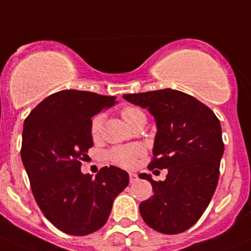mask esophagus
I'll return each mask as SVG.
<instances>
[{
  "label": "esophagus",
  "mask_w": 251,
  "mask_h": 251,
  "mask_svg": "<svg viewBox=\"0 0 251 251\" xmlns=\"http://www.w3.org/2000/svg\"><path fill=\"white\" fill-rule=\"evenodd\" d=\"M137 178H138V176H137V174H134V173H130V182L131 183L136 182Z\"/></svg>",
  "instance_id": "34e87169"
}]
</instances>
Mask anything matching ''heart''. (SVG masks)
Returning <instances> with one entry per match:
<instances>
[{
  "instance_id": "obj_1",
  "label": "heart",
  "mask_w": 251,
  "mask_h": 251,
  "mask_svg": "<svg viewBox=\"0 0 251 251\" xmlns=\"http://www.w3.org/2000/svg\"><path fill=\"white\" fill-rule=\"evenodd\" d=\"M121 115L124 120L128 125L133 126L137 121L147 119L145 113L142 108L137 106H126L121 109ZM104 120L103 113H98L90 120V134L94 139L99 138L102 130ZM145 150L140 144H128V145H118L109 150L108 156L114 163L119 164L121 167L131 168L136 164L137 158L144 155Z\"/></svg>"
}]
</instances>
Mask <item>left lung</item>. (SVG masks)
<instances>
[{
    "label": "left lung",
    "mask_w": 251,
    "mask_h": 251,
    "mask_svg": "<svg viewBox=\"0 0 251 251\" xmlns=\"http://www.w3.org/2000/svg\"><path fill=\"white\" fill-rule=\"evenodd\" d=\"M148 108L156 120L153 158L149 169H168L164 181H150L153 195L139 212L153 230L175 235L193 226L207 208L219 178L224 153L222 126L206 104L174 89L123 95Z\"/></svg>",
    "instance_id": "left-lung-1"
}]
</instances>
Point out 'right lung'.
Listing matches in <instances>:
<instances>
[{"label": "right lung", "instance_id": "1", "mask_svg": "<svg viewBox=\"0 0 251 251\" xmlns=\"http://www.w3.org/2000/svg\"><path fill=\"white\" fill-rule=\"evenodd\" d=\"M115 96L62 90L48 96L24 123L21 159L44 216L73 236L95 232L106 224L115 197L128 174L111 166L95 177L81 172L93 147L92 117L112 107Z\"/></svg>", "mask_w": 251, "mask_h": 251}]
</instances>
